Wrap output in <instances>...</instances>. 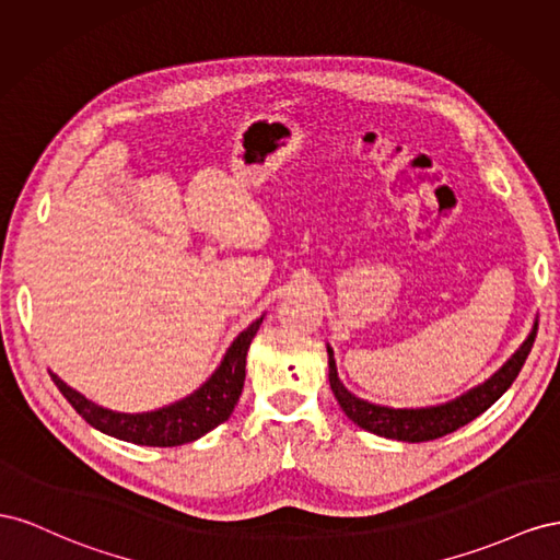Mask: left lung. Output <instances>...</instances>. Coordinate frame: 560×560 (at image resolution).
Here are the masks:
<instances>
[{
	"mask_svg": "<svg viewBox=\"0 0 560 560\" xmlns=\"http://www.w3.org/2000/svg\"><path fill=\"white\" fill-rule=\"evenodd\" d=\"M537 335V322L533 324L528 338L521 342V347L511 354L498 371H494L481 385L471 387L469 392L459 394L453 401H445L439 406H424V408H392L371 404L365 398L351 394L342 380L338 377V365H335L332 347L326 345L328 351V382L330 389L338 398V404L347 418L359 424L361 429L371 431V434L406 441V443H422L434 441L445 434H453L459 427L469 424L478 415L486 412L498 398L511 387V382L521 373L525 359H528L533 342Z\"/></svg>",
	"mask_w": 560,
	"mask_h": 560,
	"instance_id": "8db88e82",
	"label": "left lung"
}]
</instances>
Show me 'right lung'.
Wrapping results in <instances>:
<instances>
[{"mask_svg": "<svg viewBox=\"0 0 560 560\" xmlns=\"http://www.w3.org/2000/svg\"><path fill=\"white\" fill-rule=\"evenodd\" d=\"M262 318L265 314L260 318H255L248 328L236 335L218 369L199 389L187 394L180 401H173L156 410H109L93 404L91 398L66 385L56 373H51V377L60 394L72 404V408L82 415L93 429L103 431L107 436H115L119 441L136 445H152V448H171V445L191 443L201 439L203 434H209L211 429L225 422L232 415L244 389L248 347L255 338V332H258Z\"/></svg>", "mask_w": 560, "mask_h": 560, "instance_id": "add662e5", "label": "right lung"}]
</instances>
